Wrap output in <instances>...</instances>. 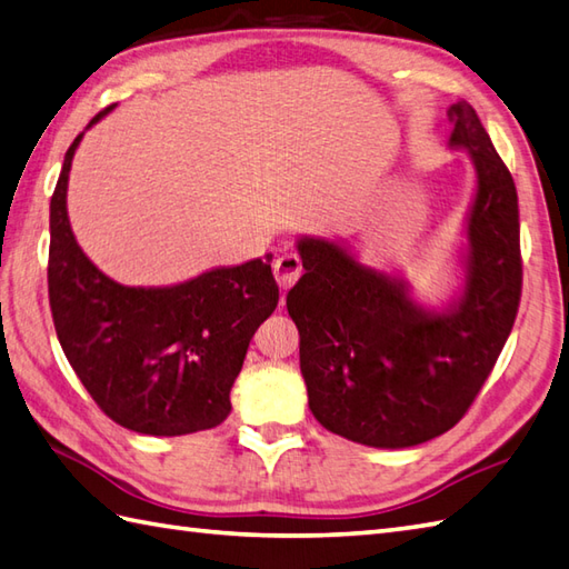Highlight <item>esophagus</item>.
I'll return each instance as SVG.
<instances>
[{"instance_id": "obj_1", "label": "esophagus", "mask_w": 569, "mask_h": 569, "mask_svg": "<svg viewBox=\"0 0 569 569\" xmlns=\"http://www.w3.org/2000/svg\"><path fill=\"white\" fill-rule=\"evenodd\" d=\"M272 270H274V277H277V282H280V287L289 289L301 274V258L297 256V252H282V256L274 260Z\"/></svg>"}]
</instances>
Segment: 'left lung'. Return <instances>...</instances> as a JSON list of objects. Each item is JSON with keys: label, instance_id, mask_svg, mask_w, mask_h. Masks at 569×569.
<instances>
[{"label": "left lung", "instance_id": "obj_1", "mask_svg": "<svg viewBox=\"0 0 569 569\" xmlns=\"http://www.w3.org/2000/svg\"><path fill=\"white\" fill-rule=\"evenodd\" d=\"M450 146L477 168L465 292L448 313L416 307L399 280L321 238H301L305 274L289 289L309 409L336 436L409 448L450 431L495 370L519 313V197L477 111L448 109Z\"/></svg>", "mask_w": 569, "mask_h": 569}]
</instances>
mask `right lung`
Masks as SVG:
<instances>
[{"mask_svg": "<svg viewBox=\"0 0 569 569\" xmlns=\"http://www.w3.org/2000/svg\"><path fill=\"white\" fill-rule=\"evenodd\" d=\"M82 136L68 148L50 199L48 299L62 352L97 407L129 431H207L229 416L250 338L280 299L272 256L160 289L109 280L68 221V174Z\"/></svg>", "mask_w": 569, "mask_h": 569, "instance_id": "1", "label": "right lung"}]
</instances>
